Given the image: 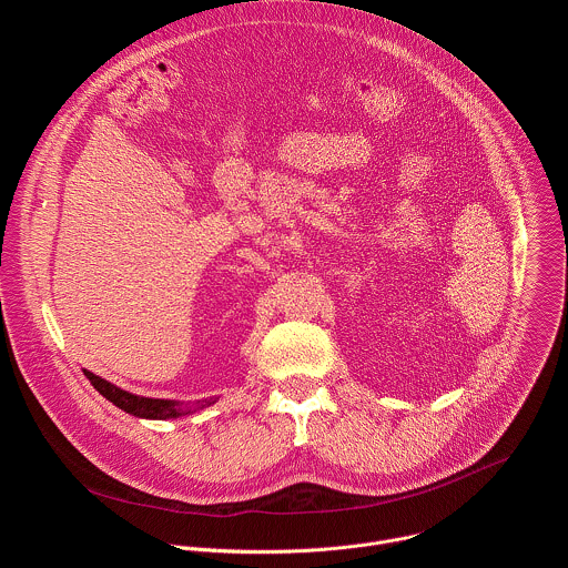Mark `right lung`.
I'll use <instances>...</instances> for the list:
<instances>
[{"mask_svg":"<svg viewBox=\"0 0 568 568\" xmlns=\"http://www.w3.org/2000/svg\"><path fill=\"white\" fill-rule=\"evenodd\" d=\"M84 376L91 381V385L116 407H121L128 414L141 416V418H176L181 414H187L181 409L176 400H156V398H141L134 394H128L119 387H113L111 383L93 376L91 372H84Z\"/></svg>","mask_w":568,"mask_h":568,"instance_id":"1","label":"right lung"}]
</instances>
